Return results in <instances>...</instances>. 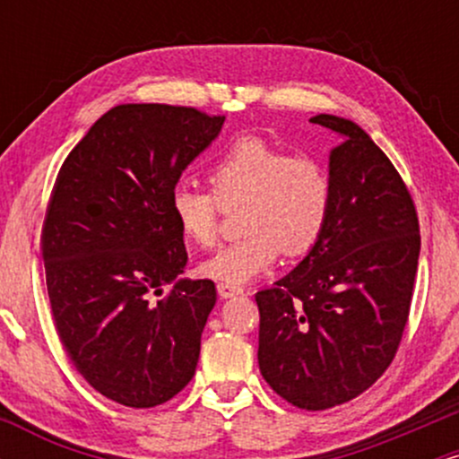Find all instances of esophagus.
Segmentation results:
<instances>
[{"instance_id": "obj_1", "label": "esophagus", "mask_w": 459, "mask_h": 459, "mask_svg": "<svg viewBox=\"0 0 459 459\" xmlns=\"http://www.w3.org/2000/svg\"><path fill=\"white\" fill-rule=\"evenodd\" d=\"M218 293H220V298H222V299H229V298L241 296V293H244V289L233 287V284H224V282H220V284H218Z\"/></svg>"}]
</instances>
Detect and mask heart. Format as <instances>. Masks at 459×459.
<instances>
[{
	"mask_svg": "<svg viewBox=\"0 0 459 459\" xmlns=\"http://www.w3.org/2000/svg\"><path fill=\"white\" fill-rule=\"evenodd\" d=\"M207 178L213 194L186 183L172 189L170 213L187 241L212 246L220 203H241V235L198 267L215 282L239 287L272 267L281 250L304 255L328 222L332 178L313 155H287L265 140L241 138L209 166Z\"/></svg>",
	"mask_w": 459,
	"mask_h": 459,
	"instance_id": "b5f03b06",
	"label": "heart"
}]
</instances>
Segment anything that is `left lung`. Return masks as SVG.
Segmentation results:
<instances>
[{
  "label": "left lung",
  "instance_id": "left-lung-1",
  "mask_svg": "<svg viewBox=\"0 0 459 459\" xmlns=\"http://www.w3.org/2000/svg\"><path fill=\"white\" fill-rule=\"evenodd\" d=\"M310 123L341 140L328 157V222L308 255L255 299L261 376L289 403L328 410L367 391L393 362L420 235L412 198L371 135L341 116Z\"/></svg>",
  "mask_w": 459,
  "mask_h": 459
}]
</instances>
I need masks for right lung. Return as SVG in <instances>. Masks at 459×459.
<instances>
[{"mask_svg": "<svg viewBox=\"0 0 459 459\" xmlns=\"http://www.w3.org/2000/svg\"><path fill=\"white\" fill-rule=\"evenodd\" d=\"M222 125L194 108L116 105L56 178L43 224L51 315L77 371L116 403L155 408L196 373L218 296L212 281L181 278L170 192Z\"/></svg>", "mask_w": 459, "mask_h": 459, "instance_id": "add662e5", "label": "right lung"}]
</instances>
